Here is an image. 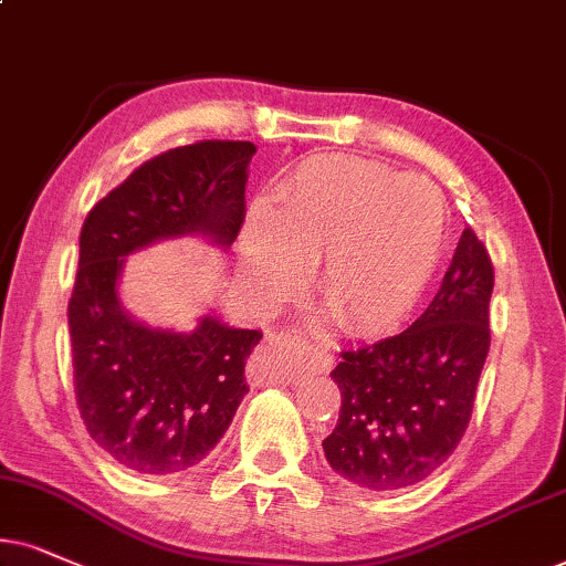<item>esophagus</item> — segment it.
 Returning a JSON list of instances; mask_svg holds the SVG:
<instances>
[{"label":"esophagus","instance_id":"34e87169","mask_svg":"<svg viewBox=\"0 0 566 566\" xmlns=\"http://www.w3.org/2000/svg\"><path fill=\"white\" fill-rule=\"evenodd\" d=\"M300 342L292 332H282L269 336L263 345L255 349L253 357L248 363V378L250 384L263 386V384H295L305 370H328L332 368V353L328 345L321 347H307L313 349L311 360L297 363L292 355V347Z\"/></svg>","mask_w":566,"mask_h":566}]
</instances>
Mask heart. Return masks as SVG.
Instances as JSON below:
<instances>
[{
    "mask_svg": "<svg viewBox=\"0 0 566 566\" xmlns=\"http://www.w3.org/2000/svg\"><path fill=\"white\" fill-rule=\"evenodd\" d=\"M449 206L426 177L381 161L313 156L279 190L274 211L250 213L238 276L255 305L290 297L318 259L316 287L336 324L376 334L410 316L447 253Z\"/></svg>",
    "mask_w": 566,
    "mask_h": 566,
    "instance_id": "heart-1",
    "label": "heart"
}]
</instances>
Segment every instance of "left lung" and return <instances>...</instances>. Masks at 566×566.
Segmentation results:
<instances>
[{
	"label": "left lung",
	"instance_id": "left-lung-1",
	"mask_svg": "<svg viewBox=\"0 0 566 566\" xmlns=\"http://www.w3.org/2000/svg\"><path fill=\"white\" fill-rule=\"evenodd\" d=\"M491 292V255L468 227L423 316L342 353L332 370L339 420L324 439L336 473L357 489L397 491L447 462L468 431L489 357Z\"/></svg>",
	"mask_w": 566,
	"mask_h": 566
}]
</instances>
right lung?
<instances>
[{
	"instance_id": "right-lung-1",
	"label": "right lung",
	"mask_w": 566,
	"mask_h": 566,
	"mask_svg": "<svg viewBox=\"0 0 566 566\" xmlns=\"http://www.w3.org/2000/svg\"><path fill=\"white\" fill-rule=\"evenodd\" d=\"M250 140H200L140 164L93 206L67 305L77 410L91 439L127 470L182 473L203 460L248 395L255 328L206 316L190 334L151 328L119 303L125 255L206 234L230 248L245 221Z\"/></svg>"
}]
</instances>
